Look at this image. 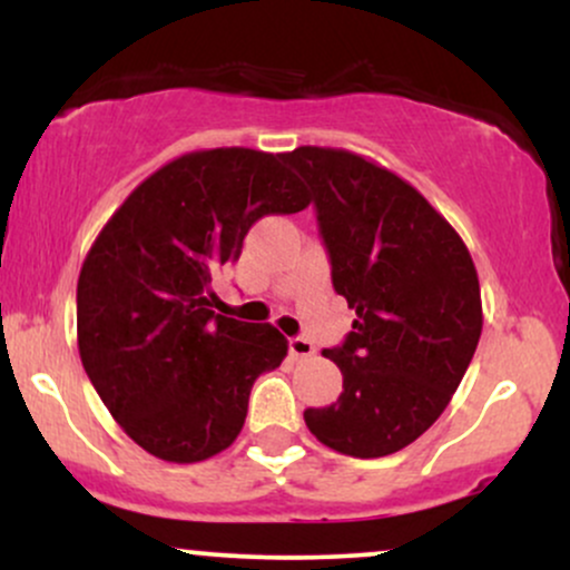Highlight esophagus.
<instances>
[{"mask_svg":"<svg viewBox=\"0 0 570 570\" xmlns=\"http://www.w3.org/2000/svg\"><path fill=\"white\" fill-rule=\"evenodd\" d=\"M289 353L294 358H307L316 353V345H313L307 337H289Z\"/></svg>","mask_w":570,"mask_h":570,"instance_id":"esophagus-1","label":"esophagus"}]
</instances>
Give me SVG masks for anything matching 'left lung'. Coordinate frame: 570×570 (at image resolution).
Returning <instances> with one entry per match:
<instances>
[{
  "mask_svg": "<svg viewBox=\"0 0 570 570\" xmlns=\"http://www.w3.org/2000/svg\"><path fill=\"white\" fill-rule=\"evenodd\" d=\"M284 163L311 187L332 286L356 311L345 343L324 348L343 394L305 410V426L343 455H391L442 415L480 343L472 254L415 187L362 155L297 147Z\"/></svg>",
  "mask_w": 570,
  "mask_h": 570,
  "instance_id": "left-lung-1",
  "label": "left lung"
}]
</instances>
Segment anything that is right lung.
Segmentation results:
<instances>
[{
    "instance_id": "obj_1",
    "label": "right lung",
    "mask_w": 570,
    "mask_h": 570,
    "mask_svg": "<svg viewBox=\"0 0 570 570\" xmlns=\"http://www.w3.org/2000/svg\"><path fill=\"white\" fill-rule=\"evenodd\" d=\"M311 203L284 155L187 153L141 181L104 225L77 281V345L90 383L149 455L198 463L235 442L252 385L286 337L212 311V281L248 227Z\"/></svg>"
}]
</instances>
